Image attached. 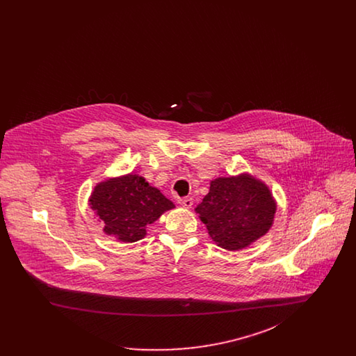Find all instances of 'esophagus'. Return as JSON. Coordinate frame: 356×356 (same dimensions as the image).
I'll return each mask as SVG.
<instances>
[{
    "instance_id": "obj_1",
    "label": "esophagus",
    "mask_w": 356,
    "mask_h": 356,
    "mask_svg": "<svg viewBox=\"0 0 356 356\" xmlns=\"http://www.w3.org/2000/svg\"><path fill=\"white\" fill-rule=\"evenodd\" d=\"M179 204L184 208H191L193 205V199L192 197H183V199H179Z\"/></svg>"
}]
</instances>
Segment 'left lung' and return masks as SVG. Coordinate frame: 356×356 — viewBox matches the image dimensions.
I'll list each match as a JSON object with an SVG mask.
<instances>
[{
	"mask_svg": "<svg viewBox=\"0 0 356 356\" xmlns=\"http://www.w3.org/2000/svg\"><path fill=\"white\" fill-rule=\"evenodd\" d=\"M195 211L219 247L237 251L268 232L276 203L264 183L241 175L213 180Z\"/></svg>",
	"mask_w": 356,
	"mask_h": 356,
	"instance_id": "1",
	"label": "left lung"
}]
</instances>
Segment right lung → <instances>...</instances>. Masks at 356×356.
<instances>
[{
	"label": "right lung",
	"mask_w": 356,
	"mask_h": 356,
	"mask_svg": "<svg viewBox=\"0 0 356 356\" xmlns=\"http://www.w3.org/2000/svg\"><path fill=\"white\" fill-rule=\"evenodd\" d=\"M90 208L104 225V232L124 243L147 235V225L175 208L157 188L138 175H127L97 184L89 199Z\"/></svg>",
	"instance_id": "1"
}]
</instances>
